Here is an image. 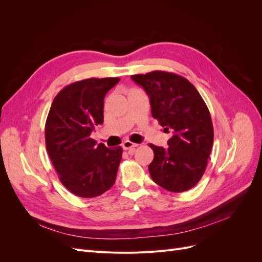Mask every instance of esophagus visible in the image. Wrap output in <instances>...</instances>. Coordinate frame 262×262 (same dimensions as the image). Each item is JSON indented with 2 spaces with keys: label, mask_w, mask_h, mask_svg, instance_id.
I'll use <instances>...</instances> for the list:
<instances>
[{
  "label": "esophagus",
  "mask_w": 262,
  "mask_h": 262,
  "mask_svg": "<svg viewBox=\"0 0 262 262\" xmlns=\"http://www.w3.org/2000/svg\"><path fill=\"white\" fill-rule=\"evenodd\" d=\"M137 146H138V144L132 143V142H130V141H124L123 143H122V147L124 149H131V148H134V147H137Z\"/></svg>",
  "instance_id": "obj_1"
}]
</instances>
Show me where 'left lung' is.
I'll return each instance as SVG.
<instances>
[{
	"label": "left lung",
	"instance_id": "8db88e82",
	"mask_svg": "<svg viewBox=\"0 0 262 262\" xmlns=\"http://www.w3.org/2000/svg\"><path fill=\"white\" fill-rule=\"evenodd\" d=\"M131 78L148 95L153 118L164 132L171 133L168 147L149 144L154 152L149 175L168 191H187L208 165L214 138L209 109L195 87L180 75L153 71Z\"/></svg>",
	"mask_w": 262,
	"mask_h": 262
}]
</instances>
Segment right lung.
<instances>
[{
  "label": "right lung",
  "mask_w": 262,
  "mask_h": 262,
  "mask_svg": "<svg viewBox=\"0 0 262 262\" xmlns=\"http://www.w3.org/2000/svg\"><path fill=\"white\" fill-rule=\"evenodd\" d=\"M119 77L87 78L66 86L54 97L45 126L46 146L59 179L81 198L106 192L116 181L122 148L91 138L104 122V98Z\"/></svg>",
  "instance_id": "add662e5"
}]
</instances>
